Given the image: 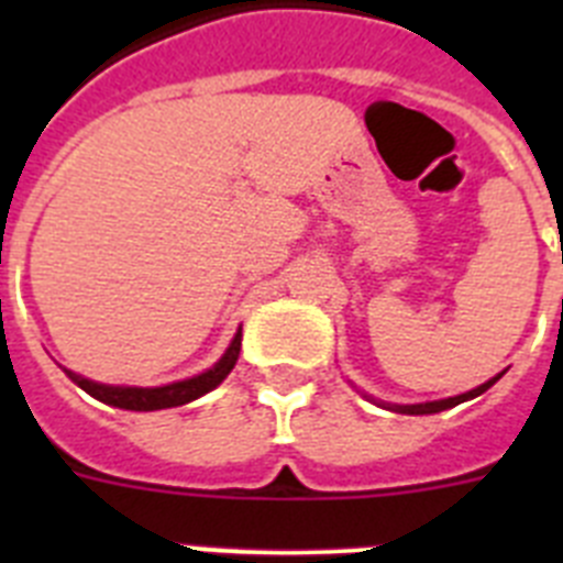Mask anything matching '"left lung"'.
<instances>
[{"label": "left lung", "instance_id": "left-lung-1", "mask_svg": "<svg viewBox=\"0 0 563 563\" xmlns=\"http://www.w3.org/2000/svg\"><path fill=\"white\" fill-rule=\"evenodd\" d=\"M501 375L490 377L487 383H482V386H476V389L465 391V395H456V397H445V400H431V402H415V406H391V402H386V409L397 411V415H437V411H445V409H454V406H460V402L471 400V397H479L482 391H487L490 386H494L496 380H499Z\"/></svg>", "mask_w": 563, "mask_h": 563}]
</instances>
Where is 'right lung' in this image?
Returning a JSON list of instances; mask_svg holds the SVG:
<instances>
[{
    "label": "right lung",
    "mask_w": 563,
    "mask_h": 563,
    "mask_svg": "<svg viewBox=\"0 0 563 563\" xmlns=\"http://www.w3.org/2000/svg\"><path fill=\"white\" fill-rule=\"evenodd\" d=\"M239 350H242V330L233 335L231 346L225 350V355L213 363L211 369L202 372V375H194L188 380L168 383V386H154V389H141V386H107V383H96L89 377L76 375V372H67V377L76 386H81L87 395H92L96 400L114 406V409L126 411H157V409H174V406H186V402L197 400V397L208 395L211 389H217L239 361Z\"/></svg>",
    "instance_id": "add662e5"
}]
</instances>
